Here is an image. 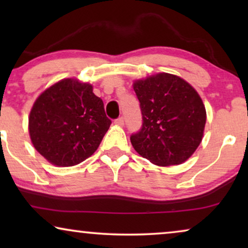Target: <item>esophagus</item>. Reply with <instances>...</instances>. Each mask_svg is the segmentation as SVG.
<instances>
[{
    "mask_svg": "<svg viewBox=\"0 0 248 248\" xmlns=\"http://www.w3.org/2000/svg\"><path fill=\"white\" fill-rule=\"evenodd\" d=\"M115 124L116 125H120V126H123L124 125V117H118V118H116V120H115Z\"/></svg>",
    "mask_w": 248,
    "mask_h": 248,
    "instance_id": "1",
    "label": "esophagus"
}]
</instances>
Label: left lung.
I'll use <instances>...</instances> for the list:
<instances>
[{"label":"left lung","mask_w":248,"mask_h":248,"mask_svg":"<svg viewBox=\"0 0 248 248\" xmlns=\"http://www.w3.org/2000/svg\"><path fill=\"white\" fill-rule=\"evenodd\" d=\"M142 126L131 143L142 157L158 166L179 165L202 141L204 105L194 88L181 78L159 73L133 84Z\"/></svg>","instance_id":"obj_1"}]
</instances>
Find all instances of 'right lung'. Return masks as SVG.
I'll list each match as a JSON object with an SVG mask.
<instances>
[{"instance_id":"right-lung-1","label":"right lung","mask_w":248,"mask_h":248,"mask_svg":"<svg viewBox=\"0 0 248 248\" xmlns=\"http://www.w3.org/2000/svg\"><path fill=\"white\" fill-rule=\"evenodd\" d=\"M111 121L93 87L64 79L44 91L29 116L36 150L56 166L78 165L99 147Z\"/></svg>"}]
</instances>
